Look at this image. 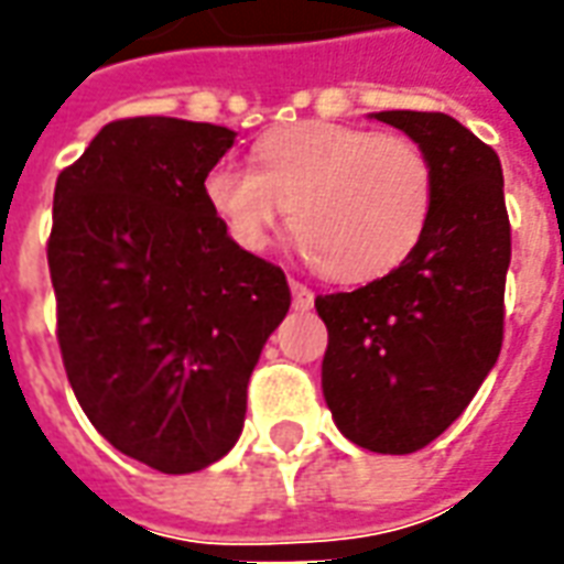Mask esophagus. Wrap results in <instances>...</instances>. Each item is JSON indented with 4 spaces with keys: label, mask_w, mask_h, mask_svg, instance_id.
<instances>
[{
    "label": "esophagus",
    "mask_w": 564,
    "mask_h": 564,
    "mask_svg": "<svg viewBox=\"0 0 564 564\" xmlns=\"http://www.w3.org/2000/svg\"><path fill=\"white\" fill-rule=\"evenodd\" d=\"M290 290H293V307L295 311H311L314 307V293L307 290L302 281H290Z\"/></svg>",
    "instance_id": "obj_1"
}]
</instances>
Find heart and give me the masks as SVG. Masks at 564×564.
<instances>
[{
  "label": "heart",
  "mask_w": 564,
  "mask_h": 564,
  "mask_svg": "<svg viewBox=\"0 0 564 564\" xmlns=\"http://www.w3.org/2000/svg\"><path fill=\"white\" fill-rule=\"evenodd\" d=\"M205 202L226 235L262 250L293 208V229L326 278L390 274L423 241L435 208V165L416 141L344 123H295L257 144V169L217 162Z\"/></svg>",
  "instance_id": "b5f03b06"
}]
</instances>
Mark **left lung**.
Returning a JSON list of instances; mask_svg holds the SVG:
<instances>
[{"label":"left lung","instance_id":"left-lung-1","mask_svg":"<svg viewBox=\"0 0 564 564\" xmlns=\"http://www.w3.org/2000/svg\"><path fill=\"white\" fill-rule=\"evenodd\" d=\"M435 165V208L399 269L354 293L317 295L329 329L323 395L344 437L416 453L468 408L505 338L510 220L501 162L441 111H378Z\"/></svg>","mask_w":564,"mask_h":564}]
</instances>
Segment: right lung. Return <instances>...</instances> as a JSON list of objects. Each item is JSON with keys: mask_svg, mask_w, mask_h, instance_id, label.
Here are the masks:
<instances>
[{"mask_svg": "<svg viewBox=\"0 0 564 564\" xmlns=\"http://www.w3.org/2000/svg\"><path fill=\"white\" fill-rule=\"evenodd\" d=\"M232 141L214 123L127 117L56 177L47 265L68 383L111 447L162 474L235 447L247 380L290 311L286 274L205 202Z\"/></svg>", "mask_w": 564, "mask_h": 564, "instance_id": "1", "label": "right lung"}]
</instances>
